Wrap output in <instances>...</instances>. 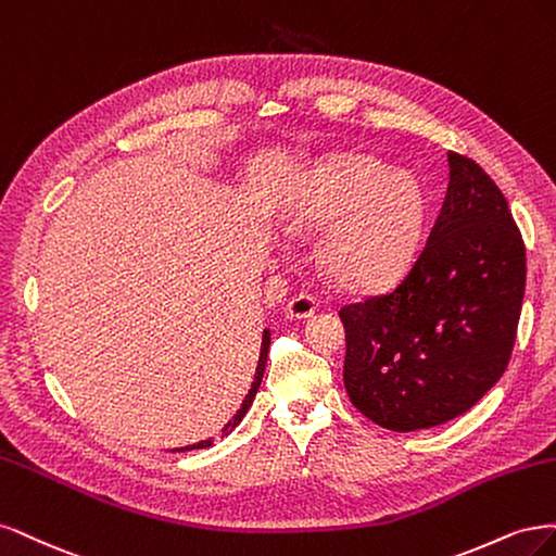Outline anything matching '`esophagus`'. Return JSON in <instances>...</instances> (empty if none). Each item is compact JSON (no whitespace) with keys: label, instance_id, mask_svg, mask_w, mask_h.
<instances>
[{"label":"esophagus","instance_id":"esophagus-1","mask_svg":"<svg viewBox=\"0 0 556 556\" xmlns=\"http://www.w3.org/2000/svg\"><path fill=\"white\" fill-rule=\"evenodd\" d=\"M318 309V302L309 293H300L286 304V316L289 318H309Z\"/></svg>","mask_w":556,"mask_h":556}]
</instances>
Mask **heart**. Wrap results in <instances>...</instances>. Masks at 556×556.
<instances>
[{
	"label": "heart",
	"mask_w": 556,
	"mask_h": 556,
	"mask_svg": "<svg viewBox=\"0 0 556 556\" xmlns=\"http://www.w3.org/2000/svg\"><path fill=\"white\" fill-rule=\"evenodd\" d=\"M422 219L414 177L361 154L320 166L291 212L295 230L330 228L324 263L349 289H376L400 277L418 249Z\"/></svg>",
	"instance_id": "b5f03b06"
}]
</instances>
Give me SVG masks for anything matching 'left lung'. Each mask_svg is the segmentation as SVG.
Segmentation results:
<instances>
[{
	"mask_svg": "<svg viewBox=\"0 0 556 556\" xmlns=\"http://www.w3.org/2000/svg\"><path fill=\"white\" fill-rule=\"evenodd\" d=\"M451 182L414 263L390 291L339 309L353 406L392 432L469 410L510 363L527 249L506 195L473 159L447 152Z\"/></svg>",
	"mask_w": 556,
	"mask_h": 556,
	"instance_id": "8db88e82",
	"label": "left lung"
}]
</instances>
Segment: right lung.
Returning <instances> with one entry per match:
<instances>
[{"mask_svg": "<svg viewBox=\"0 0 556 556\" xmlns=\"http://www.w3.org/2000/svg\"><path fill=\"white\" fill-rule=\"evenodd\" d=\"M267 349H270V330H265V332H263V342H261V355H258V365H256V374H254V383H252V388H249L247 397L242 400V404H240V408H238V414L232 416V420H228V422L224 425V429H222L224 434H228L232 427H238V425H240V420L244 418V414H247V410H249V406H252V402H254V397H256V390H258V386H261V379H263V371H265V363H267ZM207 445H212V439L199 441V443L187 445V447H177V451H193V447H207Z\"/></svg>", "mask_w": 556, "mask_h": 556, "instance_id": "add662e5", "label": "right lung"}]
</instances>
